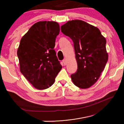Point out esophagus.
<instances>
[{"instance_id": "34e87169", "label": "esophagus", "mask_w": 124, "mask_h": 124, "mask_svg": "<svg viewBox=\"0 0 124 124\" xmlns=\"http://www.w3.org/2000/svg\"><path fill=\"white\" fill-rule=\"evenodd\" d=\"M62 62H63V63L64 66H66V65L67 64V60L66 59V58H64V59L63 60Z\"/></svg>"}]
</instances>
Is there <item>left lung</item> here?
I'll return each instance as SVG.
<instances>
[{"mask_svg":"<svg viewBox=\"0 0 124 124\" xmlns=\"http://www.w3.org/2000/svg\"><path fill=\"white\" fill-rule=\"evenodd\" d=\"M61 29L74 44L78 69L71 79L78 87L89 88L97 81L108 61L106 40L98 28L81 20L70 21Z\"/></svg>","mask_w":124,"mask_h":124,"instance_id":"obj_1","label":"left lung"}]
</instances>
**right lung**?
I'll return each mask as SVG.
<instances>
[{
	"mask_svg": "<svg viewBox=\"0 0 124 124\" xmlns=\"http://www.w3.org/2000/svg\"><path fill=\"white\" fill-rule=\"evenodd\" d=\"M60 26L54 21L35 23L22 38L17 50L20 71L33 86L49 88L62 66L54 47Z\"/></svg>",
	"mask_w": 124,
	"mask_h": 124,
	"instance_id": "right-lung-1",
	"label": "right lung"
}]
</instances>
